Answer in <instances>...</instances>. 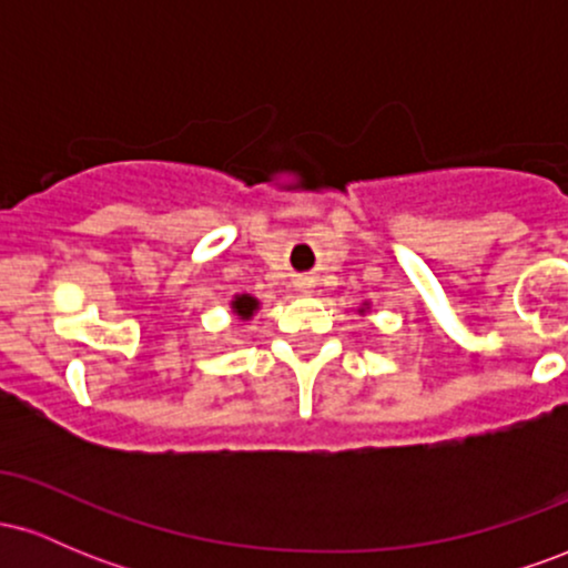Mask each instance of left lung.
Instances as JSON below:
<instances>
[{
    "label": "left lung",
    "mask_w": 568,
    "mask_h": 568,
    "mask_svg": "<svg viewBox=\"0 0 568 568\" xmlns=\"http://www.w3.org/2000/svg\"><path fill=\"white\" fill-rule=\"evenodd\" d=\"M361 312H363V310H361Z\"/></svg>",
    "instance_id": "obj_1"
}]
</instances>
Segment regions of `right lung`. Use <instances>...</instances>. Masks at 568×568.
<instances>
[{
	"label": "right lung",
	"instance_id": "1",
	"mask_svg": "<svg viewBox=\"0 0 568 568\" xmlns=\"http://www.w3.org/2000/svg\"><path fill=\"white\" fill-rule=\"evenodd\" d=\"M258 310V302L253 296H247V293H240V296H234L232 302V312L240 317V321H251L253 312Z\"/></svg>",
	"mask_w": 568,
	"mask_h": 568
}]
</instances>
